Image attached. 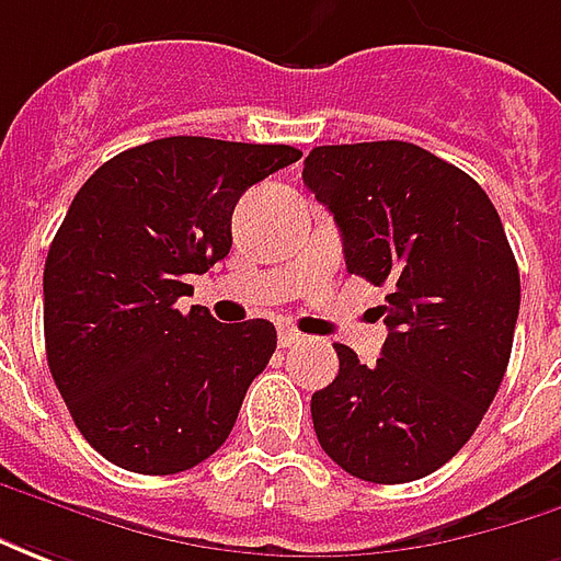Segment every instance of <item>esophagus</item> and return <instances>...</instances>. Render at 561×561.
Wrapping results in <instances>:
<instances>
[{
    "instance_id": "1",
    "label": "esophagus",
    "mask_w": 561,
    "mask_h": 561,
    "mask_svg": "<svg viewBox=\"0 0 561 561\" xmlns=\"http://www.w3.org/2000/svg\"><path fill=\"white\" fill-rule=\"evenodd\" d=\"M277 341H280V347H293V344H299L301 341V332H296L293 325H280V335H277Z\"/></svg>"
}]
</instances>
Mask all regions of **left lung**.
I'll return each mask as SVG.
<instances>
[{"label": "left lung", "mask_w": 561, "mask_h": 561, "mask_svg": "<svg viewBox=\"0 0 561 561\" xmlns=\"http://www.w3.org/2000/svg\"><path fill=\"white\" fill-rule=\"evenodd\" d=\"M305 186L332 210L347 272L389 287L375 365L335 344L337 377L313 392L329 459L371 483L438 471L502 387L519 268L474 178L408 141L313 147Z\"/></svg>", "instance_id": "left-lung-1"}]
</instances>
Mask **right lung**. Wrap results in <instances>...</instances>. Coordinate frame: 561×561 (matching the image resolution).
I'll list each match as a JSON object with an SVG mask.
<instances>
[{
	"instance_id": "obj_1",
	"label": "right lung",
	"mask_w": 561,
	"mask_h": 561,
	"mask_svg": "<svg viewBox=\"0 0 561 561\" xmlns=\"http://www.w3.org/2000/svg\"><path fill=\"white\" fill-rule=\"evenodd\" d=\"M299 157L172 135L123 150L78 190L47 250L45 347L75 426L108 462L178 474L229 438L277 332L181 313L178 299L232 248L238 198Z\"/></svg>"
}]
</instances>
